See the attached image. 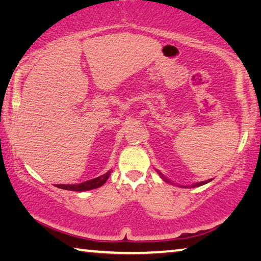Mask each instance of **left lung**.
<instances>
[{
    "instance_id": "left-lung-1",
    "label": "left lung",
    "mask_w": 261,
    "mask_h": 261,
    "mask_svg": "<svg viewBox=\"0 0 261 261\" xmlns=\"http://www.w3.org/2000/svg\"><path fill=\"white\" fill-rule=\"evenodd\" d=\"M159 174H160V176H161V177L164 179V181H166V182H168V183H171L170 181H169V179H167L166 177H163V175L161 174V172H159ZM211 181V179H209V181H204V182H199V183H195V184H192V186H191V188H195V187H199V186H203V184H206V183H209ZM172 184V183H171ZM182 187V186H181ZM183 188H187V187H183Z\"/></svg>"
}]
</instances>
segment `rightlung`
I'll return each instance as SVG.
<instances>
[{
    "label": "right lung",
    "mask_w": 261,
    "mask_h": 261,
    "mask_svg": "<svg viewBox=\"0 0 261 261\" xmlns=\"http://www.w3.org/2000/svg\"><path fill=\"white\" fill-rule=\"evenodd\" d=\"M111 171H107L106 174H103L99 177H95L93 179H90V181L79 183V184H57L56 187L61 188V189H65V190H72V191H87V190H92L95 189V188L101 187L102 184H105L106 181L110 177Z\"/></svg>",
    "instance_id": "right-lung-1"
}]
</instances>
